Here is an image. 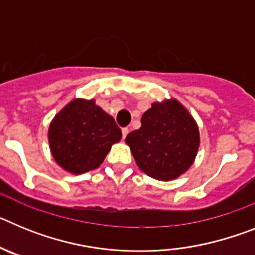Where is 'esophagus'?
I'll list each match as a JSON object with an SVG mask.
<instances>
[{
    "label": "esophagus",
    "instance_id": "esophagus-1",
    "mask_svg": "<svg viewBox=\"0 0 255 255\" xmlns=\"http://www.w3.org/2000/svg\"><path fill=\"white\" fill-rule=\"evenodd\" d=\"M129 134V129H128V128H124L123 129V139H125L126 138V135Z\"/></svg>",
    "mask_w": 255,
    "mask_h": 255
}]
</instances>
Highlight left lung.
<instances>
[{"label":"left lung","mask_w":255,"mask_h":255,"mask_svg":"<svg viewBox=\"0 0 255 255\" xmlns=\"http://www.w3.org/2000/svg\"><path fill=\"white\" fill-rule=\"evenodd\" d=\"M139 170L161 181H171L194 163L200 144L199 128L175 98L153 102L141 116L140 129L125 139Z\"/></svg>","instance_id":"8db88e82"}]
</instances>
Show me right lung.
<instances>
[{"instance_id": "obj_1", "label": "right lung", "mask_w": 255, "mask_h": 255, "mask_svg": "<svg viewBox=\"0 0 255 255\" xmlns=\"http://www.w3.org/2000/svg\"><path fill=\"white\" fill-rule=\"evenodd\" d=\"M123 136L114 117L94 100L75 98L56 114L48 128L51 154L61 168L73 175L100 167Z\"/></svg>"}]
</instances>
